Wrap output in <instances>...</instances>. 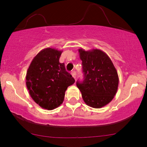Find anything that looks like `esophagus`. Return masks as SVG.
<instances>
[{
	"mask_svg": "<svg viewBox=\"0 0 147 147\" xmlns=\"http://www.w3.org/2000/svg\"><path fill=\"white\" fill-rule=\"evenodd\" d=\"M71 74L72 76H73V77L74 78V79L76 80V72L75 71H72L71 72Z\"/></svg>",
	"mask_w": 147,
	"mask_h": 147,
	"instance_id": "1",
	"label": "esophagus"
}]
</instances>
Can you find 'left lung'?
Returning a JSON list of instances; mask_svg holds the SVG:
<instances>
[{"mask_svg": "<svg viewBox=\"0 0 147 147\" xmlns=\"http://www.w3.org/2000/svg\"><path fill=\"white\" fill-rule=\"evenodd\" d=\"M82 61L84 80L76 82L86 104L101 108L108 104L117 93L119 77L117 70L106 53L98 49H78Z\"/></svg>", "mask_w": 147, "mask_h": 147, "instance_id": "1", "label": "left lung"}]
</instances>
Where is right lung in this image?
Returning <instances> with one entry per match:
<instances>
[{
	"instance_id": "obj_1",
	"label": "right lung",
	"mask_w": 147,
	"mask_h": 147,
	"mask_svg": "<svg viewBox=\"0 0 147 147\" xmlns=\"http://www.w3.org/2000/svg\"><path fill=\"white\" fill-rule=\"evenodd\" d=\"M63 51L47 47L39 51L28 68L26 84L34 101L52 110L63 104L65 91L75 80L59 62Z\"/></svg>"
}]
</instances>
